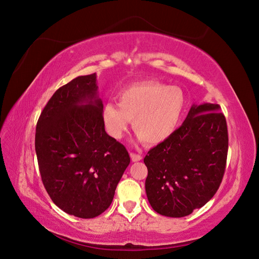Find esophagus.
<instances>
[{"label":"esophagus","mask_w":259,"mask_h":259,"mask_svg":"<svg viewBox=\"0 0 259 259\" xmlns=\"http://www.w3.org/2000/svg\"><path fill=\"white\" fill-rule=\"evenodd\" d=\"M131 159H132V161L133 162H138V161H140L143 159V156L140 155V154H136V153H131Z\"/></svg>","instance_id":"34e87169"}]
</instances>
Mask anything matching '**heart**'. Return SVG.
Returning <instances> with one entry per match:
<instances>
[{"label":"heart","mask_w":259,"mask_h":259,"mask_svg":"<svg viewBox=\"0 0 259 259\" xmlns=\"http://www.w3.org/2000/svg\"><path fill=\"white\" fill-rule=\"evenodd\" d=\"M119 105L107 103L101 110L107 133L114 139L123 138L133 120L139 142L159 145L174 134L186 109V96L177 86L159 81L138 82L122 90Z\"/></svg>","instance_id":"obj_1"}]
</instances>
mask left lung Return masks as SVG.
Instances as JSON below:
<instances>
[{
  "label": "left lung",
  "instance_id": "1",
  "mask_svg": "<svg viewBox=\"0 0 259 259\" xmlns=\"http://www.w3.org/2000/svg\"><path fill=\"white\" fill-rule=\"evenodd\" d=\"M228 131L217 104L192 105L182 126L149 150L147 198L167 217H185L214 197L224 177Z\"/></svg>",
  "mask_w": 259,
  "mask_h": 259
}]
</instances>
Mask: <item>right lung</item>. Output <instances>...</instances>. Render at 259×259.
Instances as JSON below:
<instances>
[{"instance_id": "1", "label": "right lung", "mask_w": 259, "mask_h": 259, "mask_svg": "<svg viewBox=\"0 0 259 259\" xmlns=\"http://www.w3.org/2000/svg\"><path fill=\"white\" fill-rule=\"evenodd\" d=\"M96 73L77 76L55 92L38 117L35 152L52 201L69 215L94 218L110 206L131 162L101 119Z\"/></svg>"}]
</instances>
